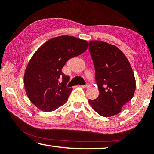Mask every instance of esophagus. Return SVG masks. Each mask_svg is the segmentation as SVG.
Returning a JSON list of instances; mask_svg holds the SVG:
<instances>
[{"instance_id": "1", "label": "esophagus", "mask_w": 154, "mask_h": 154, "mask_svg": "<svg viewBox=\"0 0 154 154\" xmlns=\"http://www.w3.org/2000/svg\"><path fill=\"white\" fill-rule=\"evenodd\" d=\"M90 86H91V85H90L89 83H87L85 85H81V87H82L83 88H87V87H89Z\"/></svg>"}]
</instances>
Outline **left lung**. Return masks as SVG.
I'll return each mask as SVG.
<instances>
[{
	"label": "left lung",
	"instance_id": "left-lung-1",
	"mask_svg": "<svg viewBox=\"0 0 154 154\" xmlns=\"http://www.w3.org/2000/svg\"><path fill=\"white\" fill-rule=\"evenodd\" d=\"M99 95L89 103L105 117L121 112L131 100L135 90V79L128 59L116 46L101 41L89 42Z\"/></svg>",
	"mask_w": 154,
	"mask_h": 154
}]
</instances>
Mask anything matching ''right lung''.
<instances>
[{
  "mask_svg": "<svg viewBox=\"0 0 154 154\" xmlns=\"http://www.w3.org/2000/svg\"><path fill=\"white\" fill-rule=\"evenodd\" d=\"M88 46L87 41L59 36L45 42L34 53L26 68L24 85L30 101L39 109L52 111L67 101L73 88L66 86L70 77L63 73L62 68Z\"/></svg>",
  "mask_w": 154,
  "mask_h": 154,
  "instance_id": "right-lung-1",
  "label": "right lung"
}]
</instances>
